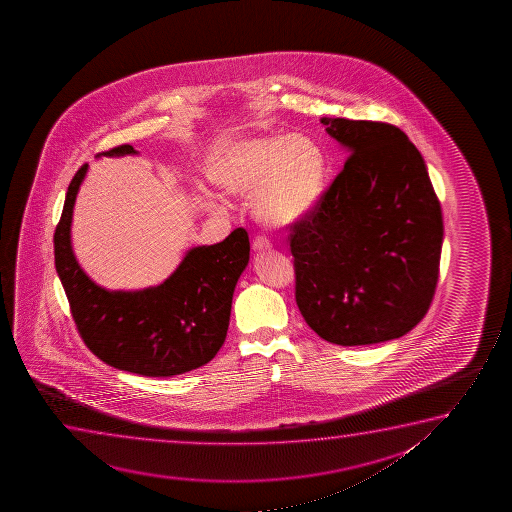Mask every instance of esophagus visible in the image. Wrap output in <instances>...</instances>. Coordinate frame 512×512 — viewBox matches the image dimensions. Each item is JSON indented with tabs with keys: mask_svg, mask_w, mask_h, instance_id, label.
I'll list each match as a JSON object with an SVG mask.
<instances>
[{
	"mask_svg": "<svg viewBox=\"0 0 512 512\" xmlns=\"http://www.w3.org/2000/svg\"><path fill=\"white\" fill-rule=\"evenodd\" d=\"M271 246L273 243L266 238V236H255L253 239V250L255 252H267V250H271Z\"/></svg>",
	"mask_w": 512,
	"mask_h": 512,
	"instance_id": "1",
	"label": "esophagus"
}]
</instances>
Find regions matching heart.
<instances>
[{
  "mask_svg": "<svg viewBox=\"0 0 512 512\" xmlns=\"http://www.w3.org/2000/svg\"><path fill=\"white\" fill-rule=\"evenodd\" d=\"M210 178L232 196L255 192V210L269 224L299 222L315 208L325 178V159L302 134H262L225 148Z\"/></svg>",
  "mask_w": 512,
  "mask_h": 512,
  "instance_id": "heart-1",
  "label": "heart"
}]
</instances>
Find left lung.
Here are the masks:
<instances>
[{"mask_svg":"<svg viewBox=\"0 0 512 512\" xmlns=\"http://www.w3.org/2000/svg\"><path fill=\"white\" fill-rule=\"evenodd\" d=\"M322 124L350 155L315 208L290 225L295 302L329 343H385L418 325L434 299L441 203L399 127L327 117Z\"/></svg>","mask_w":512,"mask_h":512,"instance_id":"left-lung-1","label":"left lung"}]
</instances>
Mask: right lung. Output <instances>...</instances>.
<instances>
[{
  "label": "right lung",
  "mask_w": 512,
  "mask_h": 512,
  "mask_svg": "<svg viewBox=\"0 0 512 512\" xmlns=\"http://www.w3.org/2000/svg\"><path fill=\"white\" fill-rule=\"evenodd\" d=\"M136 154L119 145L99 155ZM80 166L71 180L54 232L59 280L85 346L105 364L150 378H169L208 364L224 344L232 294L250 259L248 232L239 227L217 245L192 248L162 285L140 292H108L80 269L70 225Z\"/></svg>",
  "instance_id": "obj_1"
}]
</instances>
